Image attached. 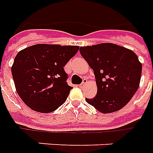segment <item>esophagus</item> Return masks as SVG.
<instances>
[{
    "label": "esophagus",
    "instance_id": "34e87169",
    "mask_svg": "<svg viewBox=\"0 0 153 153\" xmlns=\"http://www.w3.org/2000/svg\"><path fill=\"white\" fill-rule=\"evenodd\" d=\"M86 82H87V80H86V79H83V82H82V83L81 84V85H79V86H80L81 88L84 87V85L86 84Z\"/></svg>",
    "mask_w": 153,
    "mask_h": 153
}]
</instances>
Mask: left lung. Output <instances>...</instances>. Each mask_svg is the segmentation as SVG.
<instances>
[{
  "label": "left lung",
  "instance_id": "obj_1",
  "mask_svg": "<svg viewBox=\"0 0 153 153\" xmlns=\"http://www.w3.org/2000/svg\"><path fill=\"white\" fill-rule=\"evenodd\" d=\"M80 53L93 69L97 84L94 98L86 102L104 114L122 109L140 83L142 64L132 50L114 44L80 48Z\"/></svg>",
  "mask_w": 153,
  "mask_h": 153
}]
</instances>
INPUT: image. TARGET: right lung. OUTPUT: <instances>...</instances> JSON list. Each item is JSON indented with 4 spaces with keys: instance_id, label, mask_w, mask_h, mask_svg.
<instances>
[{
    "instance_id": "right-lung-1",
    "label": "right lung",
    "mask_w": 153,
    "mask_h": 153,
    "mask_svg": "<svg viewBox=\"0 0 153 153\" xmlns=\"http://www.w3.org/2000/svg\"><path fill=\"white\" fill-rule=\"evenodd\" d=\"M78 46L36 44L16 55L11 73L16 91L25 105L35 111L50 113L63 104L72 87L64 67Z\"/></svg>"
}]
</instances>
